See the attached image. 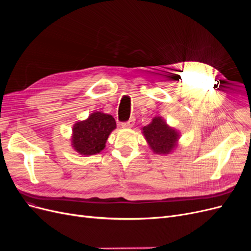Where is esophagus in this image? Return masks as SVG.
<instances>
[{
  "mask_svg": "<svg viewBox=\"0 0 251 251\" xmlns=\"http://www.w3.org/2000/svg\"><path fill=\"white\" fill-rule=\"evenodd\" d=\"M134 125H135V118H134V117H132L130 120L126 121V123L121 124V126H123L124 128H128V127H132V126H134Z\"/></svg>",
  "mask_w": 251,
  "mask_h": 251,
  "instance_id": "1",
  "label": "esophagus"
}]
</instances>
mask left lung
Masks as SVG:
<instances>
[{"label": "left lung", "instance_id": "obj_1", "mask_svg": "<svg viewBox=\"0 0 251 251\" xmlns=\"http://www.w3.org/2000/svg\"><path fill=\"white\" fill-rule=\"evenodd\" d=\"M142 134L150 149L157 155H169L177 149L181 133L168 125L161 116H155L151 123L142 127Z\"/></svg>", "mask_w": 251, "mask_h": 251}]
</instances>
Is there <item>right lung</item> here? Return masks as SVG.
I'll use <instances>...</instances> for the list:
<instances>
[{"label":"right lung","mask_w":251,"mask_h":251,"mask_svg":"<svg viewBox=\"0 0 251 251\" xmlns=\"http://www.w3.org/2000/svg\"><path fill=\"white\" fill-rule=\"evenodd\" d=\"M115 128L116 121L110 114L100 111L91 113L87 119L73 125L71 147L82 156L100 154Z\"/></svg>","instance_id":"right-lung-1"}]
</instances>
